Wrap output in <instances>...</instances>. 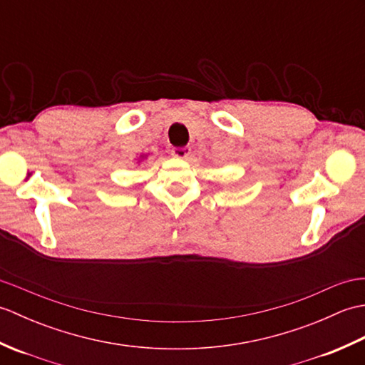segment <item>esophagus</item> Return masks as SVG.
Returning a JSON list of instances; mask_svg holds the SVG:
<instances>
[{"instance_id":"1","label":"esophagus","mask_w":365,"mask_h":365,"mask_svg":"<svg viewBox=\"0 0 365 365\" xmlns=\"http://www.w3.org/2000/svg\"><path fill=\"white\" fill-rule=\"evenodd\" d=\"M173 155L175 158L187 160L191 155V149L190 147H175V149H173Z\"/></svg>"}]
</instances>
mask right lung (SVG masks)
Masks as SVG:
<instances>
[{
	"label": "right lung",
	"mask_w": 365,
	"mask_h": 365,
	"mask_svg": "<svg viewBox=\"0 0 365 365\" xmlns=\"http://www.w3.org/2000/svg\"><path fill=\"white\" fill-rule=\"evenodd\" d=\"M147 157H149V153H143V155H139V158H138V163H143Z\"/></svg>",
	"instance_id": "obj_1"
}]
</instances>
